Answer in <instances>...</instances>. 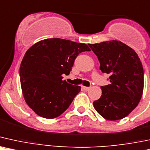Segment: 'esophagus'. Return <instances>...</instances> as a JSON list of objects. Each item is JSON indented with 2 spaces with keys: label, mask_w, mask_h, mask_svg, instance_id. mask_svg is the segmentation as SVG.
<instances>
[{
  "label": "esophagus",
  "mask_w": 150,
  "mask_h": 150,
  "mask_svg": "<svg viewBox=\"0 0 150 150\" xmlns=\"http://www.w3.org/2000/svg\"><path fill=\"white\" fill-rule=\"evenodd\" d=\"M82 88L83 89L84 91H88V90L91 88H90V87H86V86H82Z\"/></svg>",
  "instance_id": "34e87169"
}]
</instances>
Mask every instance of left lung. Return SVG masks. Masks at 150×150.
<instances>
[{"instance_id": "left-lung-1", "label": "left lung", "mask_w": 150, "mask_h": 150, "mask_svg": "<svg viewBox=\"0 0 150 150\" xmlns=\"http://www.w3.org/2000/svg\"><path fill=\"white\" fill-rule=\"evenodd\" d=\"M88 45L98 57L100 69L110 75V84L101 86L102 96L93 106L107 120L127 117L138 106L143 92L144 71L138 54L119 40Z\"/></svg>"}]
</instances>
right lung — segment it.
I'll return each instance as SVG.
<instances>
[{
    "instance_id": "obj_1",
    "label": "right lung",
    "mask_w": 150,
    "mask_h": 150,
    "mask_svg": "<svg viewBox=\"0 0 150 150\" xmlns=\"http://www.w3.org/2000/svg\"><path fill=\"white\" fill-rule=\"evenodd\" d=\"M85 43L62 38H47L26 52L19 69L23 96L30 108L45 119L65 112L81 86L62 80L69 75L79 53L90 51Z\"/></svg>"
}]
</instances>
